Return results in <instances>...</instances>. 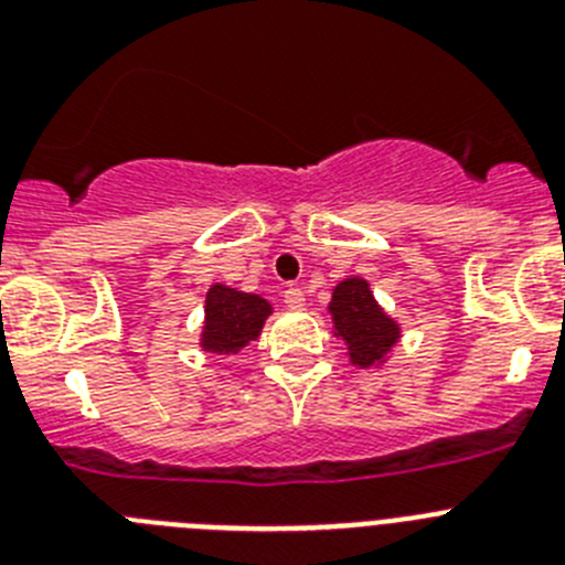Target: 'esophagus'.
<instances>
[{"instance_id":"34e87169","label":"esophagus","mask_w":565,"mask_h":565,"mask_svg":"<svg viewBox=\"0 0 565 565\" xmlns=\"http://www.w3.org/2000/svg\"><path fill=\"white\" fill-rule=\"evenodd\" d=\"M282 297H286V306L294 308V311H302V308H306V294L299 291V288H288Z\"/></svg>"}]
</instances>
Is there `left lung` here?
<instances>
[{"instance_id":"1","label":"left lung","mask_w":565,"mask_h":565,"mask_svg":"<svg viewBox=\"0 0 565 565\" xmlns=\"http://www.w3.org/2000/svg\"><path fill=\"white\" fill-rule=\"evenodd\" d=\"M333 337L342 339L353 367H382L402 339V326L379 306L371 282L364 277H344L333 286L331 302Z\"/></svg>"}]
</instances>
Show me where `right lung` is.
<instances>
[{
    "label": "right lung",
    "mask_w": 565,
    "mask_h": 565,
    "mask_svg": "<svg viewBox=\"0 0 565 565\" xmlns=\"http://www.w3.org/2000/svg\"><path fill=\"white\" fill-rule=\"evenodd\" d=\"M271 313L274 308L266 297L212 282L203 306L201 348L212 356H234L259 339Z\"/></svg>",
    "instance_id": "right-lung-1"
}]
</instances>
